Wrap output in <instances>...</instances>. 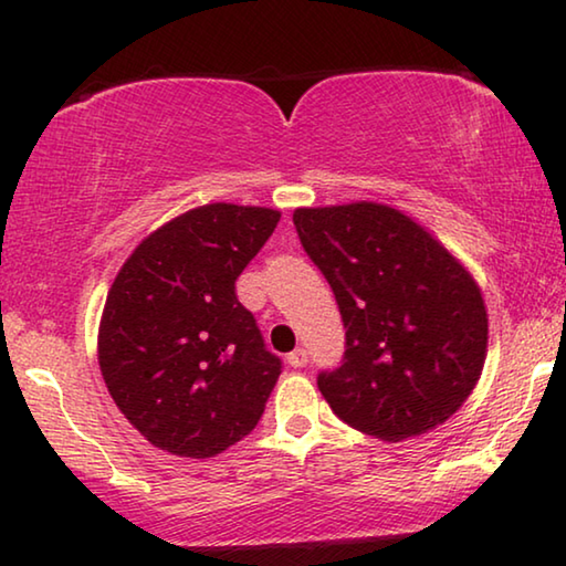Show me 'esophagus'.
<instances>
[{
	"label": "esophagus",
	"mask_w": 566,
	"mask_h": 566,
	"mask_svg": "<svg viewBox=\"0 0 566 566\" xmlns=\"http://www.w3.org/2000/svg\"><path fill=\"white\" fill-rule=\"evenodd\" d=\"M306 361H310V357H306V349L302 347L286 354V364H290V367H304Z\"/></svg>",
	"instance_id": "1"
}]
</instances>
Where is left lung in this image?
I'll return each instance as SVG.
<instances>
[{"label": "left lung", "mask_w": 566, "mask_h": 566, "mask_svg": "<svg viewBox=\"0 0 566 566\" xmlns=\"http://www.w3.org/2000/svg\"><path fill=\"white\" fill-rule=\"evenodd\" d=\"M292 219L347 329L342 367L317 379L334 415L385 442L444 424L486 359L490 319L474 276L389 205L300 207Z\"/></svg>", "instance_id": "8db88e82"}]
</instances>
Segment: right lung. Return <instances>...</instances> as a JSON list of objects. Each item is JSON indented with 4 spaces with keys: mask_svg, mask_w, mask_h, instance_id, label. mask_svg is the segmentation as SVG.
I'll use <instances>...</instances> for the list:
<instances>
[{
    "mask_svg": "<svg viewBox=\"0 0 566 566\" xmlns=\"http://www.w3.org/2000/svg\"><path fill=\"white\" fill-rule=\"evenodd\" d=\"M282 212L229 202L142 239L104 302L97 357L114 405L149 444L209 459L256 427L282 361L234 282Z\"/></svg>",
    "mask_w": 566,
    "mask_h": 566,
    "instance_id": "add662e5",
    "label": "right lung"
}]
</instances>
